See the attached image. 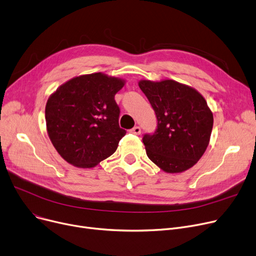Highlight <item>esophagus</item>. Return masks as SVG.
Masks as SVG:
<instances>
[{
    "label": "esophagus",
    "mask_w": 256,
    "mask_h": 256,
    "mask_svg": "<svg viewBox=\"0 0 256 256\" xmlns=\"http://www.w3.org/2000/svg\"><path fill=\"white\" fill-rule=\"evenodd\" d=\"M140 127H138V126H135V127H133L131 130H130V132L131 133H133V134H135V135H140Z\"/></svg>",
    "instance_id": "1"
}]
</instances>
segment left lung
Here are the masks:
<instances>
[{"instance_id": "1", "label": "left lung", "mask_w": 256, "mask_h": 256, "mask_svg": "<svg viewBox=\"0 0 256 256\" xmlns=\"http://www.w3.org/2000/svg\"><path fill=\"white\" fill-rule=\"evenodd\" d=\"M157 118V129L144 134L148 157L162 170L174 174L192 168L206 152L213 114L196 90L172 80H140Z\"/></svg>"}]
</instances>
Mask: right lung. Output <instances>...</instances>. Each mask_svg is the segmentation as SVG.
Returning <instances> with one entry per match:
<instances>
[{
    "label": "right lung",
    "mask_w": 256,
    "mask_h": 256,
    "mask_svg": "<svg viewBox=\"0 0 256 256\" xmlns=\"http://www.w3.org/2000/svg\"><path fill=\"white\" fill-rule=\"evenodd\" d=\"M125 84L101 72L80 75L60 86L45 106L48 136L74 166L94 168L112 155L126 134L120 128L114 95Z\"/></svg>",
    "instance_id": "add662e5"
}]
</instances>
